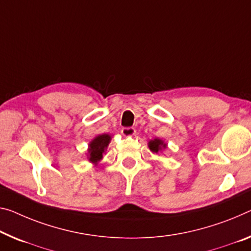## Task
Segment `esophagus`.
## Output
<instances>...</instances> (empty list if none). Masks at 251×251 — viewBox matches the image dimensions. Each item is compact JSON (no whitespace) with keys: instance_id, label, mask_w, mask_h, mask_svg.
Returning <instances> with one entry per match:
<instances>
[{"instance_id":"esophagus-1","label":"esophagus","mask_w":251,"mask_h":251,"mask_svg":"<svg viewBox=\"0 0 251 251\" xmlns=\"http://www.w3.org/2000/svg\"><path fill=\"white\" fill-rule=\"evenodd\" d=\"M121 133L125 137H132L136 134V129L134 128H122Z\"/></svg>"}]
</instances>
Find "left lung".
<instances>
[{
	"label": "left lung",
	"mask_w": 251,
	"mask_h": 251,
	"mask_svg": "<svg viewBox=\"0 0 251 251\" xmlns=\"http://www.w3.org/2000/svg\"><path fill=\"white\" fill-rule=\"evenodd\" d=\"M148 147L152 152L157 153L159 152L161 149L166 148V144L163 140H160V139H153V140H150L148 142Z\"/></svg>",
	"instance_id": "obj_1"
}]
</instances>
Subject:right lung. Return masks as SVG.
<instances>
[{
  "label": "right lung",
  "mask_w": 251,
  "mask_h": 251,
  "mask_svg": "<svg viewBox=\"0 0 251 251\" xmlns=\"http://www.w3.org/2000/svg\"><path fill=\"white\" fill-rule=\"evenodd\" d=\"M111 141V136L107 133L100 134V136L95 137L93 140L88 145V155L87 158L92 164L96 165L100 160L102 159L103 153L105 151Z\"/></svg>",
  "instance_id": "obj_1"
}]
</instances>
